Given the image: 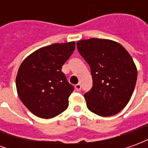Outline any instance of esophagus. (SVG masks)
I'll return each mask as SVG.
<instances>
[{
	"label": "esophagus",
	"mask_w": 148,
	"mask_h": 148,
	"mask_svg": "<svg viewBox=\"0 0 148 148\" xmlns=\"http://www.w3.org/2000/svg\"><path fill=\"white\" fill-rule=\"evenodd\" d=\"M75 90H77V91H80L81 90V88H82V86H81V84H76L75 85Z\"/></svg>",
	"instance_id": "34e87169"
}]
</instances>
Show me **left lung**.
I'll use <instances>...</instances> for the list:
<instances>
[{
  "mask_svg": "<svg viewBox=\"0 0 148 148\" xmlns=\"http://www.w3.org/2000/svg\"><path fill=\"white\" fill-rule=\"evenodd\" d=\"M77 48L93 78L92 89L84 94L87 108L101 116L117 114L130 101L136 83L132 58L123 46L109 39L79 40Z\"/></svg>",
  "mask_w": 148,
  "mask_h": 148,
  "instance_id": "obj_1",
  "label": "left lung"
}]
</instances>
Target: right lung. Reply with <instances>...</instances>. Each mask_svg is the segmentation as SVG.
Listing matches in <instances>:
<instances>
[{
	"label": "right lung",
	"instance_id": "add662e5",
	"mask_svg": "<svg viewBox=\"0 0 148 148\" xmlns=\"http://www.w3.org/2000/svg\"><path fill=\"white\" fill-rule=\"evenodd\" d=\"M75 49V42L55 43L37 50L24 59L18 70V96L38 117L50 119L67 109L74 86L62 67Z\"/></svg>",
	"mask_w": 148,
	"mask_h": 148
}]
</instances>
